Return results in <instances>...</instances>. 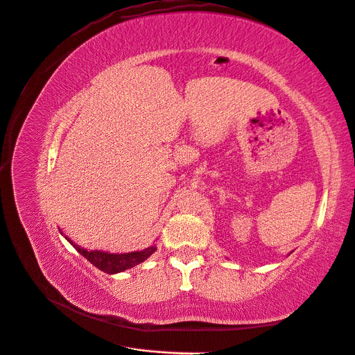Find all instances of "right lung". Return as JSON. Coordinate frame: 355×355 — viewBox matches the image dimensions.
Wrapping results in <instances>:
<instances>
[{"instance_id": "add662e5", "label": "right lung", "mask_w": 355, "mask_h": 355, "mask_svg": "<svg viewBox=\"0 0 355 355\" xmlns=\"http://www.w3.org/2000/svg\"><path fill=\"white\" fill-rule=\"evenodd\" d=\"M67 241L83 257H86L93 266H96L98 269H101L102 272H105L107 275H115V273L123 272L126 269L134 268V266L142 263L144 260H146L149 256H151L157 250V246L153 245V246H149V248H146L144 250H139V252L107 253V252H102V250H86V249H82L80 246L74 245L73 241H71V239H67Z\"/></svg>"}]
</instances>
